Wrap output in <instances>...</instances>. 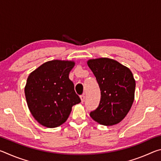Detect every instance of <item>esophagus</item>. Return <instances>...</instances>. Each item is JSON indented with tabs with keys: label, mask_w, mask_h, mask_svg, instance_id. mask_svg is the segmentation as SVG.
I'll use <instances>...</instances> for the list:
<instances>
[{
	"label": "esophagus",
	"mask_w": 161,
	"mask_h": 161,
	"mask_svg": "<svg viewBox=\"0 0 161 161\" xmlns=\"http://www.w3.org/2000/svg\"><path fill=\"white\" fill-rule=\"evenodd\" d=\"M80 99H81V102H84V99H85V96H84V95L83 94V95H81L80 96Z\"/></svg>",
	"instance_id": "34e87169"
}]
</instances>
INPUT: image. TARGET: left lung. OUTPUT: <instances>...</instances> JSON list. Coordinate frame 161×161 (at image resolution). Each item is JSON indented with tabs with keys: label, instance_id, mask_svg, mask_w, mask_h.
<instances>
[{
	"label": "left lung",
	"instance_id": "left-lung-1",
	"mask_svg": "<svg viewBox=\"0 0 161 161\" xmlns=\"http://www.w3.org/2000/svg\"><path fill=\"white\" fill-rule=\"evenodd\" d=\"M87 64L101 91L99 107L89 115L104 126L119 124L129 113L134 100L136 81L131 71L109 58L89 59Z\"/></svg>",
	"mask_w": 161,
	"mask_h": 161
}]
</instances>
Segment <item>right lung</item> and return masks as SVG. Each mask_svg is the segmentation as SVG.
Wrapping results in <instances>:
<instances>
[{
  "label": "right lung",
  "mask_w": 161,
  "mask_h": 161,
  "mask_svg": "<svg viewBox=\"0 0 161 161\" xmlns=\"http://www.w3.org/2000/svg\"><path fill=\"white\" fill-rule=\"evenodd\" d=\"M75 64L73 61H49L28 76L25 87L27 103L32 115L42 126H60L67 121L73 106L81 102L69 79Z\"/></svg>",
  "instance_id": "obj_1"
}]
</instances>
